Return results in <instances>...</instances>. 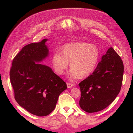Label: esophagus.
<instances>
[{
    "mask_svg": "<svg viewBox=\"0 0 133 133\" xmlns=\"http://www.w3.org/2000/svg\"><path fill=\"white\" fill-rule=\"evenodd\" d=\"M66 85H67V87H68V88H72V87H73V84H70V83H68L66 84Z\"/></svg>",
    "mask_w": 133,
    "mask_h": 133,
    "instance_id": "obj_1",
    "label": "esophagus"
}]
</instances>
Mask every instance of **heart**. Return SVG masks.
<instances>
[{
  "instance_id": "heart-1",
  "label": "heart",
  "mask_w": 133,
  "mask_h": 133,
  "mask_svg": "<svg viewBox=\"0 0 133 133\" xmlns=\"http://www.w3.org/2000/svg\"><path fill=\"white\" fill-rule=\"evenodd\" d=\"M100 51L97 46L85 42L68 43L62 48V51H55L51 62L55 73L62 75L69 65V77L71 80L85 78L91 74L98 65Z\"/></svg>"
}]
</instances>
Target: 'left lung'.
<instances>
[{
  "label": "left lung",
  "mask_w": 133,
  "mask_h": 133,
  "mask_svg": "<svg viewBox=\"0 0 133 133\" xmlns=\"http://www.w3.org/2000/svg\"><path fill=\"white\" fill-rule=\"evenodd\" d=\"M124 65L121 58L110 48L93 73L79 84V105L88 112L106 108L114 101L122 87Z\"/></svg>",
  "instance_id": "left-lung-1"
}]
</instances>
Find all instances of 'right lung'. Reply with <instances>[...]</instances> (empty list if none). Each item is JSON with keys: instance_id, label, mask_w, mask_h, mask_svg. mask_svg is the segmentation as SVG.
Returning a JSON list of instances; mask_svg holds the SVG:
<instances>
[{"instance_id": "obj_1", "label": "right lung", "mask_w": 133, "mask_h": 133, "mask_svg": "<svg viewBox=\"0 0 133 133\" xmlns=\"http://www.w3.org/2000/svg\"><path fill=\"white\" fill-rule=\"evenodd\" d=\"M44 39L24 46L15 56L10 70V83L19 105L31 114L49 115L55 108L66 84L49 66L41 63L49 56Z\"/></svg>"}]
</instances>
